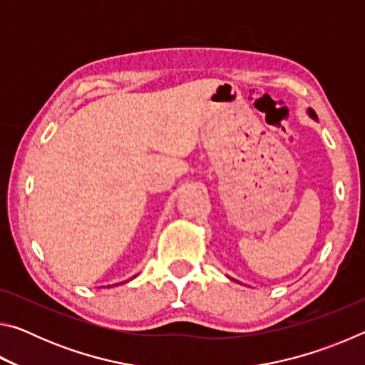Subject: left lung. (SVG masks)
Instances as JSON below:
<instances>
[{
    "label": "left lung",
    "mask_w": 365,
    "mask_h": 365,
    "mask_svg": "<svg viewBox=\"0 0 365 365\" xmlns=\"http://www.w3.org/2000/svg\"><path fill=\"white\" fill-rule=\"evenodd\" d=\"M309 114H311L312 117H316V113H314V110H312V109H309Z\"/></svg>",
    "instance_id": "left-lung-1"
}]
</instances>
